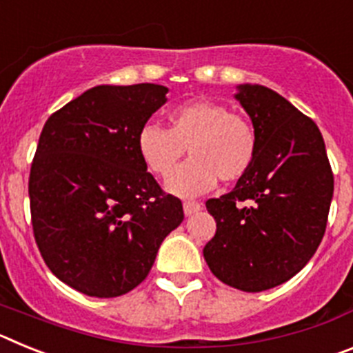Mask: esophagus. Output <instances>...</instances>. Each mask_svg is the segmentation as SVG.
Listing matches in <instances>:
<instances>
[{"label": "esophagus", "instance_id": "obj_1", "mask_svg": "<svg viewBox=\"0 0 353 353\" xmlns=\"http://www.w3.org/2000/svg\"><path fill=\"white\" fill-rule=\"evenodd\" d=\"M199 210H201V205H199L198 201H185V203H183V214L185 215H192Z\"/></svg>", "mask_w": 353, "mask_h": 353}]
</instances>
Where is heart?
I'll list each match as a JSON object with an SVG mask.
<instances>
[{
	"mask_svg": "<svg viewBox=\"0 0 353 353\" xmlns=\"http://www.w3.org/2000/svg\"><path fill=\"white\" fill-rule=\"evenodd\" d=\"M170 129L143 127L138 152L148 171L168 176L187 149L192 155L166 182L182 198L203 194L217 183L235 182L252 168L258 134L249 118L214 101H191L168 114Z\"/></svg>",
	"mask_w": 353,
	"mask_h": 353,
	"instance_id": "obj_1",
	"label": "heart"
}]
</instances>
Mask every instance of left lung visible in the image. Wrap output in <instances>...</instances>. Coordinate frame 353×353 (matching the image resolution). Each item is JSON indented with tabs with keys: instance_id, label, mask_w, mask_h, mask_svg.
Here are the masks:
<instances>
[{
	"instance_id": "obj_1",
	"label": "left lung",
	"mask_w": 353,
	"mask_h": 353,
	"mask_svg": "<svg viewBox=\"0 0 353 353\" xmlns=\"http://www.w3.org/2000/svg\"><path fill=\"white\" fill-rule=\"evenodd\" d=\"M236 101L258 134V154L235 189L207 201L215 219L203 256L242 292L283 285L311 260L327 226L334 174L316 123L285 97L240 84Z\"/></svg>"
}]
</instances>
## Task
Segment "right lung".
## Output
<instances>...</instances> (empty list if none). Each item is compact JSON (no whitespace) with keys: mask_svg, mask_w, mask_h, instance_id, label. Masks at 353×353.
<instances>
[{"mask_svg":"<svg viewBox=\"0 0 353 353\" xmlns=\"http://www.w3.org/2000/svg\"><path fill=\"white\" fill-rule=\"evenodd\" d=\"M152 83L90 88L49 117L30 171L31 224L43 261L90 297H118L148 276L182 201L146 171L138 136L166 104Z\"/></svg>","mask_w":353,"mask_h":353,"instance_id":"right-lung-1","label":"right lung"}]
</instances>
